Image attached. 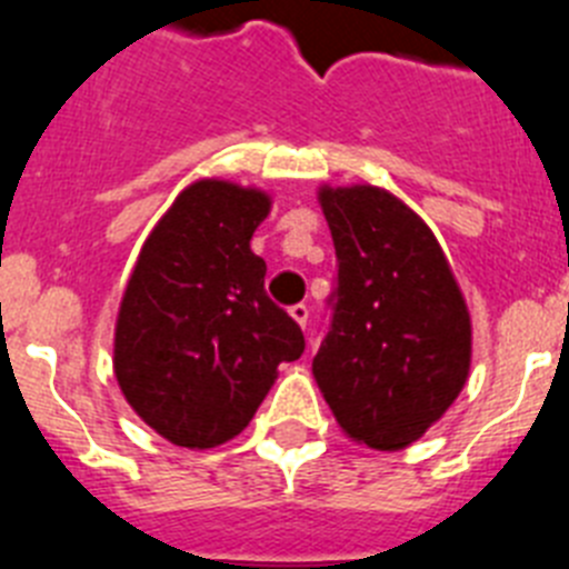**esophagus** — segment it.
Masks as SVG:
<instances>
[{"label": "esophagus", "mask_w": 569, "mask_h": 569, "mask_svg": "<svg viewBox=\"0 0 569 569\" xmlns=\"http://www.w3.org/2000/svg\"><path fill=\"white\" fill-rule=\"evenodd\" d=\"M289 315H291V318H295V320H298V323L306 329V323H309V306H306V303L289 306Z\"/></svg>", "instance_id": "obj_1"}]
</instances>
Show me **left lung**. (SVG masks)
<instances>
[{
	"label": "left lung",
	"instance_id": "1",
	"mask_svg": "<svg viewBox=\"0 0 569 569\" xmlns=\"http://www.w3.org/2000/svg\"><path fill=\"white\" fill-rule=\"evenodd\" d=\"M338 278L312 360L326 403L372 449L418 441L467 383L472 329L441 246L375 186L320 189Z\"/></svg>",
	"mask_w": 569,
	"mask_h": 569
}]
</instances>
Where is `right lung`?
<instances>
[{
	"mask_svg": "<svg viewBox=\"0 0 569 569\" xmlns=\"http://www.w3.org/2000/svg\"><path fill=\"white\" fill-rule=\"evenodd\" d=\"M269 206L234 182L189 186L148 234L122 295L113 372L134 412L177 447L243 432L280 363L306 349L249 246Z\"/></svg>",
	"mask_w": 569,
	"mask_h": 569,
	"instance_id": "add662e5",
	"label": "right lung"
}]
</instances>
